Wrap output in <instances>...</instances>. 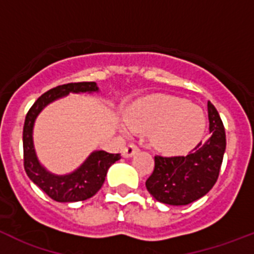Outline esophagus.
Listing matches in <instances>:
<instances>
[{"label":"esophagus","mask_w":254,"mask_h":254,"mask_svg":"<svg viewBox=\"0 0 254 254\" xmlns=\"http://www.w3.org/2000/svg\"><path fill=\"white\" fill-rule=\"evenodd\" d=\"M137 151H138V147L136 146V145H133V143H129L128 146L123 150V156H125V158H132V156H133Z\"/></svg>","instance_id":"obj_1"}]
</instances>
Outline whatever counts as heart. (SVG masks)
Instances as JSON below:
<instances>
[{"instance_id":"1","label":"heart","mask_w":254,"mask_h":254,"mask_svg":"<svg viewBox=\"0 0 254 254\" xmlns=\"http://www.w3.org/2000/svg\"><path fill=\"white\" fill-rule=\"evenodd\" d=\"M126 121L134 132H150L152 146L168 155L188 151L201 141L206 128L202 109L188 100L154 94L136 100Z\"/></svg>"}]
</instances>
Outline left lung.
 Listing matches in <instances>:
<instances>
[{
  "label": "left lung",
  "instance_id": "8db88e82",
  "mask_svg": "<svg viewBox=\"0 0 254 254\" xmlns=\"http://www.w3.org/2000/svg\"><path fill=\"white\" fill-rule=\"evenodd\" d=\"M210 137L187 156H155V168L146 181L156 201L172 206L194 202L216 183L226 149L225 129L216 108L207 102Z\"/></svg>",
  "mask_w": 254,
  "mask_h": 254
}]
</instances>
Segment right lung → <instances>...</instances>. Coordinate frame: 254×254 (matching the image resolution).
<instances>
[{
  "mask_svg": "<svg viewBox=\"0 0 254 254\" xmlns=\"http://www.w3.org/2000/svg\"><path fill=\"white\" fill-rule=\"evenodd\" d=\"M98 91L99 87L93 81L60 85L38 98L26 114L22 131L24 168L30 181L57 202H77L93 197L102 188L108 169L112 164L120 160L121 155L95 150L73 172L68 174H55L43 167L37 156L33 140L35 121L47 105L68 94H93Z\"/></svg>",
  "mask_w": 254,
  "mask_h": 254,
  "instance_id": "right-lung-1",
  "label": "right lung"
}]
</instances>
